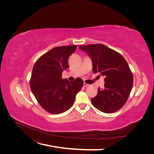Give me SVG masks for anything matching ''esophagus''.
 <instances>
[{
  "label": "esophagus",
  "instance_id": "obj_1",
  "mask_svg": "<svg viewBox=\"0 0 154 154\" xmlns=\"http://www.w3.org/2000/svg\"><path fill=\"white\" fill-rule=\"evenodd\" d=\"M89 86H90L89 84H86V83H84V87H89Z\"/></svg>",
  "mask_w": 154,
  "mask_h": 154
}]
</instances>
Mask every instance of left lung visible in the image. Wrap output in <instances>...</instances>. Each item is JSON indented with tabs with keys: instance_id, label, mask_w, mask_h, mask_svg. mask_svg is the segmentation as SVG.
I'll return each instance as SVG.
<instances>
[{
	"instance_id": "8db88e82",
	"label": "left lung",
	"mask_w": 154,
	"mask_h": 154,
	"mask_svg": "<svg viewBox=\"0 0 154 154\" xmlns=\"http://www.w3.org/2000/svg\"><path fill=\"white\" fill-rule=\"evenodd\" d=\"M92 62L93 72L105 77L104 88L91 99L100 111L110 114L122 108L126 103L133 86V74L123 56L100 44L79 45Z\"/></svg>"
}]
</instances>
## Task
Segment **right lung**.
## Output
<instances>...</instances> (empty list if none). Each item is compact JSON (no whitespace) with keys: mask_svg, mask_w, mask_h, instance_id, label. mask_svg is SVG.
I'll list each match as a JSON object with an SVG mask.
<instances>
[{"mask_svg":"<svg viewBox=\"0 0 154 154\" xmlns=\"http://www.w3.org/2000/svg\"><path fill=\"white\" fill-rule=\"evenodd\" d=\"M76 48V45L53 48L40 57L33 67L31 91L40 106L51 114H59L69 110L84 85L80 78L73 82L62 79V72L69 67V57Z\"/></svg>","mask_w":154,"mask_h":154,"instance_id":"add662e5","label":"right lung"}]
</instances>
